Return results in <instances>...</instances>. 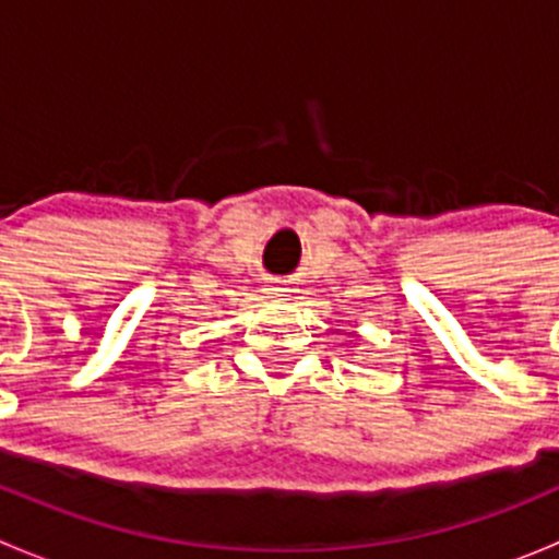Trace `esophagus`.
<instances>
[{
    "label": "esophagus",
    "mask_w": 559,
    "mask_h": 559,
    "mask_svg": "<svg viewBox=\"0 0 559 559\" xmlns=\"http://www.w3.org/2000/svg\"><path fill=\"white\" fill-rule=\"evenodd\" d=\"M273 292H281V289H273Z\"/></svg>",
    "instance_id": "34e87169"
}]
</instances>
